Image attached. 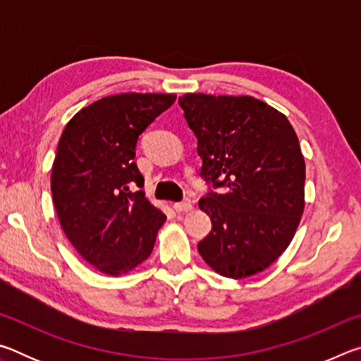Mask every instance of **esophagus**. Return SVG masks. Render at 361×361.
Here are the masks:
<instances>
[{"label":"esophagus","instance_id":"obj_1","mask_svg":"<svg viewBox=\"0 0 361 361\" xmlns=\"http://www.w3.org/2000/svg\"><path fill=\"white\" fill-rule=\"evenodd\" d=\"M173 209L178 212V213H185V212H189L192 209V205H191V202H188V200H185V202H176L175 205H173Z\"/></svg>","mask_w":361,"mask_h":361}]
</instances>
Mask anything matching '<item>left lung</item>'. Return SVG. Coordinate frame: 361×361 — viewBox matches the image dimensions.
<instances>
[{
	"mask_svg": "<svg viewBox=\"0 0 361 361\" xmlns=\"http://www.w3.org/2000/svg\"><path fill=\"white\" fill-rule=\"evenodd\" d=\"M178 103L197 137L209 192L199 209L212 231L197 250L219 276L252 277L288 248L305 200V162L283 113L255 97L185 94Z\"/></svg>",
	"mask_w": 361,
	"mask_h": 361,
	"instance_id": "8db88e82",
	"label": "left lung"
}]
</instances>
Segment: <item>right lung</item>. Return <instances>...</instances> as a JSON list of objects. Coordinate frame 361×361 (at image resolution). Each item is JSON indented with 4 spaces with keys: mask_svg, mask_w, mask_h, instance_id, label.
I'll use <instances>...</instances> for the list:
<instances>
[{
    "mask_svg": "<svg viewBox=\"0 0 361 361\" xmlns=\"http://www.w3.org/2000/svg\"><path fill=\"white\" fill-rule=\"evenodd\" d=\"M175 94H118L73 116L59 140L51 191L60 226L81 258L118 277L148 258L167 216L146 197L138 137ZM133 184L140 189L131 192Z\"/></svg>",
    "mask_w": 361,
    "mask_h": 361,
    "instance_id": "right-lung-1",
    "label": "right lung"
}]
</instances>
